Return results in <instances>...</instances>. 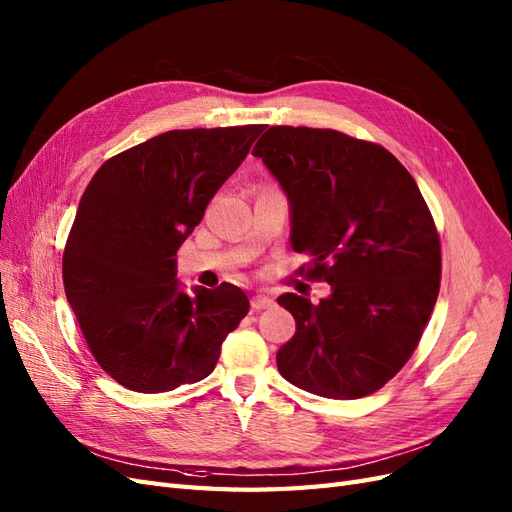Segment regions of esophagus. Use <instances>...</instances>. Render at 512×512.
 I'll return each mask as SVG.
<instances>
[{"instance_id": "34e87169", "label": "esophagus", "mask_w": 512, "mask_h": 512, "mask_svg": "<svg viewBox=\"0 0 512 512\" xmlns=\"http://www.w3.org/2000/svg\"><path fill=\"white\" fill-rule=\"evenodd\" d=\"M271 305H273V297H269V294H265V292H258L252 297V307L254 309H267Z\"/></svg>"}]
</instances>
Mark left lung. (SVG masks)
Returning <instances> with one entry per match:
<instances>
[{"mask_svg": "<svg viewBox=\"0 0 512 512\" xmlns=\"http://www.w3.org/2000/svg\"><path fill=\"white\" fill-rule=\"evenodd\" d=\"M252 156L288 198L307 277L331 286L318 305L277 297L297 322L277 369L320 397L371 395L406 365L438 299L440 239L421 190L393 153L337 130L273 126Z\"/></svg>", "mask_w": 512, "mask_h": 512, "instance_id": "obj_1", "label": "left lung"}]
</instances>
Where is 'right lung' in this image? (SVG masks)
I'll return each mask as SVG.
<instances>
[{"label": "right lung", "instance_id": "add662e5", "mask_svg": "<svg viewBox=\"0 0 512 512\" xmlns=\"http://www.w3.org/2000/svg\"><path fill=\"white\" fill-rule=\"evenodd\" d=\"M262 126L170 130L106 160L81 198L64 288L108 376L136 393L207 378L250 301L232 284L177 280V250Z\"/></svg>", "mask_w": 512, "mask_h": 512}]
</instances>
